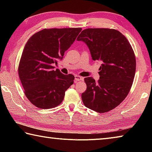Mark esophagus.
I'll use <instances>...</instances> for the list:
<instances>
[{"label":"esophagus","instance_id":"esophagus-1","mask_svg":"<svg viewBox=\"0 0 152 152\" xmlns=\"http://www.w3.org/2000/svg\"><path fill=\"white\" fill-rule=\"evenodd\" d=\"M84 78L82 76H75V81L76 82H78V81H80V80H83Z\"/></svg>","mask_w":152,"mask_h":152}]
</instances>
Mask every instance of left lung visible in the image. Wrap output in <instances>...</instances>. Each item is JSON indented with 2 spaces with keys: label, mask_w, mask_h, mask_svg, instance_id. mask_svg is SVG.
<instances>
[{
  "label": "left lung",
  "mask_w": 152,
  "mask_h": 152,
  "mask_svg": "<svg viewBox=\"0 0 152 152\" xmlns=\"http://www.w3.org/2000/svg\"><path fill=\"white\" fill-rule=\"evenodd\" d=\"M86 43L94 61H101L97 82L86 77L84 104L102 113L115 109L123 101L133 84L136 70L134 51L125 35L109 28H88L77 38Z\"/></svg>",
  "instance_id": "1"
}]
</instances>
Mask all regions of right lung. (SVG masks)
Segmentation results:
<instances>
[{
	"label": "right lung",
	"instance_id": "right-lung-1",
	"mask_svg": "<svg viewBox=\"0 0 152 152\" xmlns=\"http://www.w3.org/2000/svg\"><path fill=\"white\" fill-rule=\"evenodd\" d=\"M82 28L44 29L35 33L25 45L18 73L28 100L39 109L58 106L74 76L64 74L53 65L62 59Z\"/></svg>",
	"mask_w": 152,
	"mask_h": 152
}]
</instances>
